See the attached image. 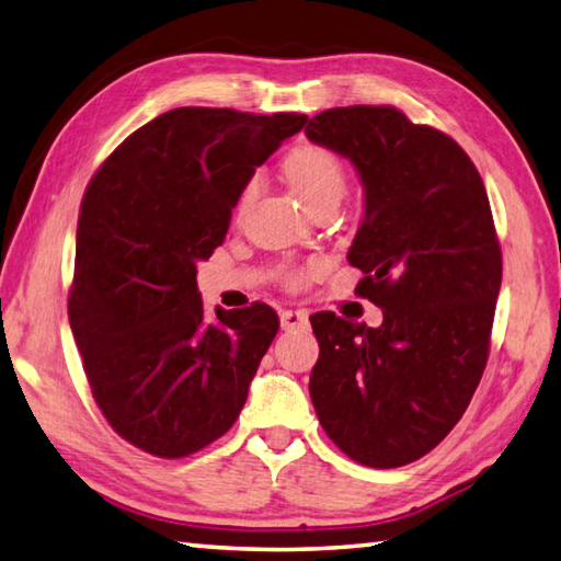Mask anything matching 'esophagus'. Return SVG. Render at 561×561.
<instances>
[{"label": "esophagus", "mask_w": 561, "mask_h": 561, "mask_svg": "<svg viewBox=\"0 0 561 561\" xmlns=\"http://www.w3.org/2000/svg\"><path fill=\"white\" fill-rule=\"evenodd\" d=\"M282 330H308V316L304 311H282Z\"/></svg>", "instance_id": "obj_1"}]
</instances>
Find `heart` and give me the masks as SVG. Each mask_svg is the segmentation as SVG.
Returning a JSON list of instances; mask_svg holds the SVG:
<instances>
[{"instance_id":"b5f03b06","label":"heart","mask_w":561,"mask_h":561,"mask_svg":"<svg viewBox=\"0 0 561 561\" xmlns=\"http://www.w3.org/2000/svg\"><path fill=\"white\" fill-rule=\"evenodd\" d=\"M284 175H287L294 193L301 197L308 209H318L328 202L342 199L344 190H347V165L340 159L337 151L330 147L313 145V141H304V145L294 147L287 157H284ZM260 190V175L248 178V183L238 193V207H248L255 199ZM311 270H291L287 274V282L291 287H299L308 279Z\"/></svg>"}]
</instances>
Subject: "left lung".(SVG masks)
<instances>
[{
	"instance_id": "obj_1",
	"label": "left lung",
	"mask_w": 561,
	"mask_h": 561,
	"mask_svg": "<svg viewBox=\"0 0 561 561\" xmlns=\"http://www.w3.org/2000/svg\"><path fill=\"white\" fill-rule=\"evenodd\" d=\"M306 137L347 157L366 190L350 248L356 296L383 311L366 328L332 311L311 325V400L335 446L400 468L446 438L490 356L502 248L482 178L456 139L392 105L311 117Z\"/></svg>"
}]
</instances>
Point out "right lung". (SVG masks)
Masks as SVG:
<instances>
[{
	"label": "right lung",
	"mask_w": 561,
	"mask_h": 561,
	"mask_svg": "<svg viewBox=\"0 0 561 561\" xmlns=\"http://www.w3.org/2000/svg\"><path fill=\"white\" fill-rule=\"evenodd\" d=\"M306 121L175 108L129 135L83 193L69 325L103 416L151 456L197 453L243 410L279 318L253 304L207 323L197 262L224 243L248 178Z\"/></svg>",
	"instance_id": "add662e5"
}]
</instances>
